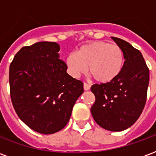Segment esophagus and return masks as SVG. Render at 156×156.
Instances as JSON below:
<instances>
[{"mask_svg":"<svg viewBox=\"0 0 156 156\" xmlns=\"http://www.w3.org/2000/svg\"><path fill=\"white\" fill-rule=\"evenodd\" d=\"M83 88H84V90H86V91H87V90H89V89H90V85L88 84L87 83H83Z\"/></svg>","mask_w":156,"mask_h":156,"instance_id":"obj_1","label":"esophagus"}]
</instances>
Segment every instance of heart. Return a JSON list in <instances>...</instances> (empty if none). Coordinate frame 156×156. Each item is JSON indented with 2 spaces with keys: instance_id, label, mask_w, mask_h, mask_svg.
<instances>
[{
  "instance_id": "obj_1",
  "label": "heart",
  "mask_w": 156,
  "mask_h": 156,
  "mask_svg": "<svg viewBox=\"0 0 156 156\" xmlns=\"http://www.w3.org/2000/svg\"><path fill=\"white\" fill-rule=\"evenodd\" d=\"M68 71L78 78L83 73L88 66V72L98 83H106L119 77L124 68L123 50L116 44L97 41L83 45L66 58Z\"/></svg>"
}]
</instances>
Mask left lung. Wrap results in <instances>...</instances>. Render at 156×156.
<instances>
[{"label": "left lung", "instance_id": "left-lung-1", "mask_svg": "<svg viewBox=\"0 0 156 156\" xmlns=\"http://www.w3.org/2000/svg\"><path fill=\"white\" fill-rule=\"evenodd\" d=\"M124 56V68L115 80L91 87L95 102L91 114L95 122L109 131H122L136 122L147 98L150 72L141 52L129 42L111 37Z\"/></svg>", "mask_w": 156, "mask_h": 156}]
</instances>
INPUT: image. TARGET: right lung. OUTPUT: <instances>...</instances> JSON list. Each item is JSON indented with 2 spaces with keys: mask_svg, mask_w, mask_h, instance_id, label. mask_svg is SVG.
<instances>
[{
  "mask_svg": "<svg viewBox=\"0 0 156 156\" xmlns=\"http://www.w3.org/2000/svg\"><path fill=\"white\" fill-rule=\"evenodd\" d=\"M57 42L39 41L23 47L9 69L12 105L18 117L40 134L61 130L71 117L83 83L68 74Z\"/></svg>",
  "mask_w": 156,
  "mask_h": 156,
  "instance_id": "add662e5",
  "label": "right lung"
}]
</instances>
